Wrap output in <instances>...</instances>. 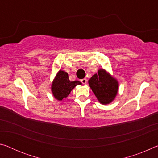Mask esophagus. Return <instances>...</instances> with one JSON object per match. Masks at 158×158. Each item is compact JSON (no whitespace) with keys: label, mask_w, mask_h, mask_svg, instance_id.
<instances>
[{"label":"esophagus","mask_w":158,"mask_h":158,"mask_svg":"<svg viewBox=\"0 0 158 158\" xmlns=\"http://www.w3.org/2000/svg\"><path fill=\"white\" fill-rule=\"evenodd\" d=\"M81 82L83 84H86V83H87V79L84 78V79H81Z\"/></svg>","instance_id":"1"}]
</instances>
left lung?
<instances>
[{"label":"left lung","instance_id":"left-lung-1","mask_svg":"<svg viewBox=\"0 0 158 158\" xmlns=\"http://www.w3.org/2000/svg\"><path fill=\"white\" fill-rule=\"evenodd\" d=\"M89 84L102 105L112 102L118 92V81L105 69H100L98 74L92 76L89 80Z\"/></svg>","mask_w":158,"mask_h":158}]
</instances>
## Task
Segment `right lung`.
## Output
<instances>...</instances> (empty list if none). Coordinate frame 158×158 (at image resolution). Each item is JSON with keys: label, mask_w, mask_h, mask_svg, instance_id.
<instances>
[{"label": "right lung", "mask_w": 158, "mask_h": 158, "mask_svg": "<svg viewBox=\"0 0 158 158\" xmlns=\"http://www.w3.org/2000/svg\"><path fill=\"white\" fill-rule=\"evenodd\" d=\"M81 84V82L79 81H69L68 74L60 69L53 80L51 90L55 99L58 101H62L64 98L68 97L72 90L77 85Z\"/></svg>", "instance_id": "right-lung-1"}]
</instances>
